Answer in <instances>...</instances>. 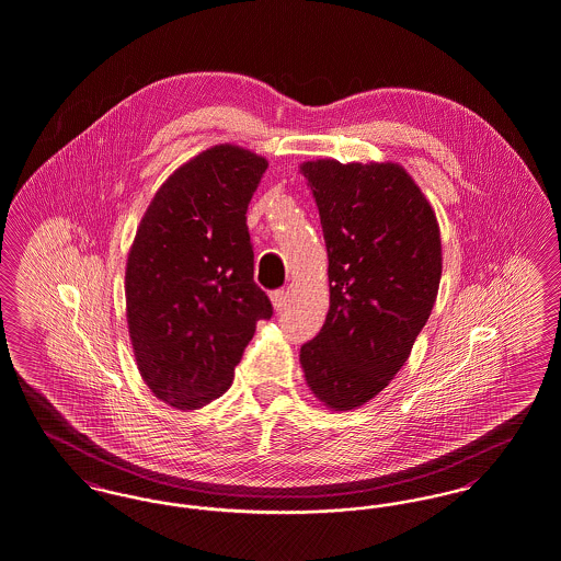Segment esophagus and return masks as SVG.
Segmentation results:
<instances>
[{
  "mask_svg": "<svg viewBox=\"0 0 561 561\" xmlns=\"http://www.w3.org/2000/svg\"><path fill=\"white\" fill-rule=\"evenodd\" d=\"M271 302H273V309H275V311H284V309L288 307V302H290V298H288V291H273V294H271Z\"/></svg>",
  "mask_w": 561,
  "mask_h": 561,
  "instance_id": "obj_1",
  "label": "esophagus"
}]
</instances>
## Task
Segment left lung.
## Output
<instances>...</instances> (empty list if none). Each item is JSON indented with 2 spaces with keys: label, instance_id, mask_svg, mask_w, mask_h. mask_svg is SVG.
Instances as JSON below:
<instances>
[{
  "label": "left lung",
  "instance_id": "left-lung-1",
  "mask_svg": "<svg viewBox=\"0 0 561 561\" xmlns=\"http://www.w3.org/2000/svg\"><path fill=\"white\" fill-rule=\"evenodd\" d=\"M300 173L330 261V311L300 365L321 403L348 411L390 383L426 325L443 275L440 227L401 164L321 158Z\"/></svg>",
  "mask_w": 561,
  "mask_h": 561
}]
</instances>
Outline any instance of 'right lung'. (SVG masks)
I'll return each instance as SVG.
<instances>
[{"label":"right lung","mask_w":561,"mask_h":561,"mask_svg":"<svg viewBox=\"0 0 561 561\" xmlns=\"http://www.w3.org/2000/svg\"><path fill=\"white\" fill-rule=\"evenodd\" d=\"M267 164L213 146L160 185L137 227L125 271L129 336L141 378L175 409L219 399L256 321L273 314L254 284L247 225Z\"/></svg>","instance_id":"obj_1"}]
</instances>
